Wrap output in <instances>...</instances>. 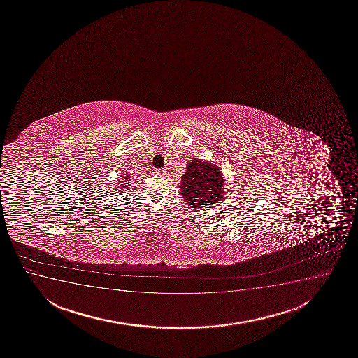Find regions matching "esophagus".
Returning a JSON list of instances; mask_svg holds the SVG:
<instances>
[{"instance_id": "1", "label": "esophagus", "mask_w": 358, "mask_h": 358, "mask_svg": "<svg viewBox=\"0 0 358 358\" xmlns=\"http://www.w3.org/2000/svg\"><path fill=\"white\" fill-rule=\"evenodd\" d=\"M155 173H156V175H164L165 171L163 169H156V170H155Z\"/></svg>"}]
</instances>
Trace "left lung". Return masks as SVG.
Returning <instances> with one entry per match:
<instances>
[{
    "mask_svg": "<svg viewBox=\"0 0 358 358\" xmlns=\"http://www.w3.org/2000/svg\"><path fill=\"white\" fill-rule=\"evenodd\" d=\"M225 178L218 165L194 158L181 177L180 190L187 205L194 210L210 208L225 196Z\"/></svg>",
    "mask_w": 358,
    "mask_h": 358,
    "instance_id": "1",
    "label": "left lung"
}]
</instances>
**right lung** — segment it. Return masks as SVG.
Here are the masks:
<instances>
[{
  "mask_svg": "<svg viewBox=\"0 0 358 358\" xmlns=\"http://www.w3.org/2000/svg\"><path fill=\"white\" fill-rule=\"evenodd\" d=\"M131 177L129 175H127V173H123L122 176L120 177V181L117 182L118 192H124V189H128V183H129V180H131Z\"/></svg>",
  "mask_w": 358,
  "mask_h": 358,
  "instance_id": "add662e5",
  "label": "right lung"
}]
</instances>
